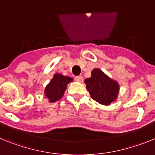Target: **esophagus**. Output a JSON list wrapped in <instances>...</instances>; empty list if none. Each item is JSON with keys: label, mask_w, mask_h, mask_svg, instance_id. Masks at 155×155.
Here are the masks:
<instances>
[{"label": "esophagus", "mask_w": 155, "mask_h": 155, "mask_svg": "<svg viewBox=\"0 0 155 155\" xmlns=\"http://www.w3.org/2000/svg\"><path fill=\"white\" fill-rule=\"evenodd\" d=\"M75 81L78 82H83L84 78H83V77L81 75H78V76L75 77Z\"/></svg>", "instance_id": "1"}]
</instances>
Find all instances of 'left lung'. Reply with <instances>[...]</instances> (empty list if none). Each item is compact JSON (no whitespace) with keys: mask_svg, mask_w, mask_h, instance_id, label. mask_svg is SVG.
I'll list each match as a JSON object with an SVG mask.
<instances>
[{"mask_svg":"<svg viewBox=\"0 0 155 155\" xmlns=\"http://www.w3.org/2000/svg\"><path fill=\"white\" fill-rule=\"evenodd\" d=\"M84 83L91 98L98 103L109 105L117 98L120 90L119 84L98 68L91 71V78L85 79Z\"/></svg>","mask_w":155,"mask_h":155,"instance_id":"obj_1","label":"left lung"}]
</instances>
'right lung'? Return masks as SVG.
<instances>
[{
	"mask_svg": "<svg viewBox=\"0 0 155 155\" xmlns=\"http://www.w3.org/2000/svg\"><path fill=\"white\" fill-rule=\"evenodd\" d=\"M73 81L68 76H64L61 74H55L50 82L45 87V96L50 102H54L63 97L68 84Z\"/></svg>",
	"mask_w": 155,
	"mask_h": 155,
	"instance_id": "obj_1",
	"label": "right lung"
}]
</instances>
